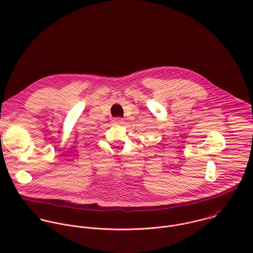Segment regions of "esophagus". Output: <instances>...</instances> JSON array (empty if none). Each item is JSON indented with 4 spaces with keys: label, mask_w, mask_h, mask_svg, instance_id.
I'll return each instance as SVG.
<instances>
[{
    "label": "esophagus",
    "mask_w": 253,
    "mask_h": 253,
    "mask_svg": "<svg viewBox=\"0 0 253 253\" xmlns=\"http://www.w3.org/2000/svg\"><path fill=\"white\" fill-rule=\"evenodd\" d=\"M123 121H124V119H122V118H114V120H113V122L115 123V124H122L123 123Z\"/></svg>",
    "instance_id": "esophagus-1"
}]
</instances>
